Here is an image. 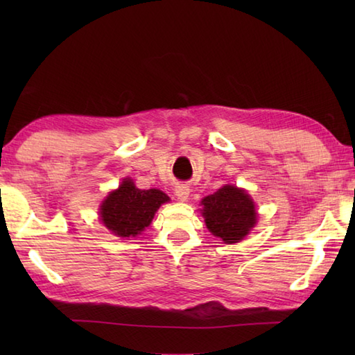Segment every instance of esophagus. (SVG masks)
Wrapping results in <instances>:
<instances>
[{"label": "esophagus", "mask_w": 355, "mask_h": 355, "mask_svg": "<svg viewBox=\"0 0 355 355\" xmlns=\"http://www.w3.org/2000/svg\"><path fill=\"white\" fill-rule=\"evenodd\" d=\"M189 187H187L186 184H178V186H175V195H177V198L180 200V201H186L187 200V197H189Z\"/></svg>", "instance_id": "esophagus-1"}]
</instances>
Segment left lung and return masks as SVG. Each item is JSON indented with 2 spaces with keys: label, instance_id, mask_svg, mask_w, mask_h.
<instances>
[{
  "label": "left lung",
  "instance_id": "left-lung-1",
  "mask_svg": "<svg viewBox=\"0 0 355 355\" xmlns=\"http://www.w3.org/2000/svg\"><path fill=\"white\" fill-rule=\"evenodd\" d=\"M202 216L212 235L224 243H239L256 224V210L252 198L236 186H223L201 201Z\"/></svg>",
  "mask_w": 355,
  "mask_h": 355
}]
</instances>
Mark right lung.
Instances as JSON below:
<instances>
[{
    "mask_svg": "<svg viewBox=\"0 0 355 355\" xmlns=\"http://www.w3.org/2000/svg\"><path fill=\"white\" fill-rule=\"evenodd\" d=\"M166 201H169V197L162 191L137 189L131 180L125 178L119 189L112 191L102 202L101 220L116 236L140 235Z\"/></svg>",
    "mask_w": 355,
    "mask_h": 355,
    "instance_id": "right-lung-1",
    "label": "right lung"
}]
</instances>
